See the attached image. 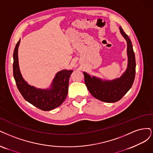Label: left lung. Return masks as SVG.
Returning a JSON list of instances; mask_svg holds the SVG:
<instances>
[{
  "label": "left lung",
  "mask_w": 153,
  "mask_h": 153,
  "mask_svg": "<svg viewBox=\"0 0 153 153\" xmlns=\"http://www.w3.org/2000/svg\"><path fill=\"white\" fill-rule=\"evenodd\" d=\"M120 30L127 42L128 65L122 76L112 80H103L95 76L91 77L86 72H83L85 85L91 94L97 99L107 103L121 100L130 89L135 79L136 63L132 44L121 27Z\"/></svg>",
  "instance_id": "8db88e82"
}]
</instances>
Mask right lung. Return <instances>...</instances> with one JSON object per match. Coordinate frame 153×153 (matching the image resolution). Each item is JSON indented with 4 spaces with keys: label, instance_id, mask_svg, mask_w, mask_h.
Returning a JSON list of instances; mask_svg holds the SVG:
<instances>
[{
    "label": "right lung",
    "instance_id": "right-lung-1",
    "mask_svg": "<svg viewBox=\"0 0 153 153\" xmlns=\"http://www.w3.org/2000/svg\"><path fill=\"white\" fill-rule=\"evenodd\" d=\"M19 40L13 53V76L18 89L23 97L38 109L48 111L62 105L68 94V81L73 71L64 69L58 72L53 79L51 86L46 89L37 88L28 85L22 77L19 67L18 47Z\"/></svg>",
    "mask_w": 153,
    "mask_h": 153
}]
</instances>
